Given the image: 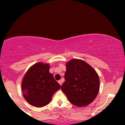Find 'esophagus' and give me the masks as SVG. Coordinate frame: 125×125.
<instances>
[{"mask_svg":"<svg viewBox=\"0 0 125 125\" xmlns=\"http://www.w3.org/2000/svg\"><path fill=\"white\" fill-rule=\"evenodd\" d=\"M59 83L60 84V85H62V83H63V80H60V81H59Z\"/></svg>","mask_w":125,"mask_h":125,"instance_id":"obj_1","label":"esophagus"}]
</instances>
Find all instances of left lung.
Here are the masks:
<instances>
[{
    "instance_id": "left-lung-1",
    "label": "left lung",
    "mask_w": 125,
    "mask_h": 125,
    "mask_svg": "<svg viewBox=\"0 0 125 125\" xmlns=\"http://www.w3.org/2000/svg\"><path fill=\"white\" fill-rule=\"evenodd\" d=\"M65 81L61 86L69 101L77 107L89 104L99 90V76L91 66L81 59H72L66 64Z\"/></svg>"
}]
</instances>
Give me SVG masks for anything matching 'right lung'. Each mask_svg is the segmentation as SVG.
I'll list each match as a JSON object with an SVG mask.
<instances>
[{"instance_id": "obj_1", "label": "right lung", "mask_w": 125, "mask_h": 125, "mask_svg": "<svg viewBox=\"0 0 125 125\" xmlns=\"http://www.w3.org/2000/svg\"><path fill=\"white\" fill-rule=\"evenodd\" d=\"M49 64L38 62L31 66L24 76L21 91L26 100L37 107H43L51 102L53 94L61 85L49 72Z\"/></svg>"}]
</instances>
